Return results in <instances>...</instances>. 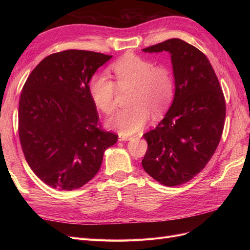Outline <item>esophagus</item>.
<instances>
[{
  "label": "esophagus",
  "instance_id": "34e87169",
  "mask_svg": "<svg viewBox=\"0 0 250 250\" xmlns=\"http://www.w3.org/2000/svg\"><path fill=\"white\" fill-rule=\"evenodd\" d=\"M131 139H133L132 137H128V135H124V134H120L119 135V141H130Z\"/></svg>",
  "mask_w": 250,
  "mask_h": 250
}]
</instances>
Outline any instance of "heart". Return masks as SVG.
I'll return each mask as SVG.
<instances>
[{"label": "heart", "instance_id": "obj_1", "mask_svg": "<svg viewBox=\"0 0 250 250\" xmlns=\"http://www.w3.org/2000/svg\"><path fill=\"white\" fill-rule=\"evenodd\" d=\"M116 82L105 75H96L89 82V93L96 106L106 115L116 109V97L120 89L133 88L129 98L131 106L119 110L109 120V125L121 134L129 135L142 130L151 113L161 117L168 109L174 97V79L165 66L135 55H128L111 64Z\"/></svg>", "mask_w": 250, "mask_h": 250}]
</instances>
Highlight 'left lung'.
<instances>
[{"mask_svg": "<svg viewBox=\"0 0 250 250\" xmlns=\"http://www.w3.org/2000/svg\"><path fill=\"white\" fill-rule=\"evenodd\" d=\"M171 54L175 94L171 107L153 130L142 165L158 183H188L207 166L220 142L225 99L213 66L201 51L179 39L143 49Z\"/></svg>", "mask_w": 250, "mask_h": 250, "instance_id": "1", "label": "left lung"}]
</instances>
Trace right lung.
Here are the masks:
<instances>
[{"instance_id": "obj_1", "label": "right lung", "mask_w": 250, "mask_h": 250, "mask_svg": "<svg viewBox=\"0 0 250 250\" xmlns=\"http://www.w3.org/2000/svg\"><path fill=\"white\" fill-rule=\"evenodd\" d=\"M112 56L66 50L29 75L19 106V137L35 175L53 188H81L99 171L118 135L101 128L88 82Z\"/></svg>"}]
</instances>
